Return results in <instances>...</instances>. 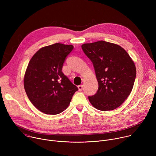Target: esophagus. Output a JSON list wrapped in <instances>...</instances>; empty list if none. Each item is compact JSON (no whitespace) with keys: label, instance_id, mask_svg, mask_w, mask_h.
<instances>
[{"label":"esophagus","instance_id":"1","mask_svg":"<svg viewBox=\"0 0 156 156\" xmlns=\"http://www.w3.org/2000/svg\"><path fill=\"white\" fill-rule=\"evenodd\" d=\"M83 85H79V86H78V90H79V91H81L82 90H83Z\"/></svg>","mask_w":156,"mask_h":156}]
</instances>
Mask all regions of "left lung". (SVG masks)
Returning a JSON list of instances; mask_svg holds the SVG:
<instances>
[{"instance_id":"1","label":"left lung","mask_w":156,"mask_h":156,"mask_svg":"<svg viewBox=\"0 0 156 156\" xmlns=\"http://www.w3.org/2000/svg\"><path fill=\"white\" fill-rule=\"evenodd\" d=\"M81 48L93 64L99 84L89 101L99 110L117 108L132 91L136 75L134 62L123 48L114 43L100 41L84 44Z\"/></svg>"}]
</instances>
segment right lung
Segmentation results:
<instances>
[{"label":"right lung","instance_id":"1","mask_svg":"<svg viewBox=\"0 0 156 156\" xmlns=\"http://www.w3.org/2000/svg\"><path fill=\"white\" fill-rule=\"evenodd\" d=\"M72 45L55 43L43 47L31 58L24 76L26 93L41 112L49 115L62 112L69 105L78 87L62 72Z\"/></svg>","mask_w":156,"mask_h":156}]
</instances>
